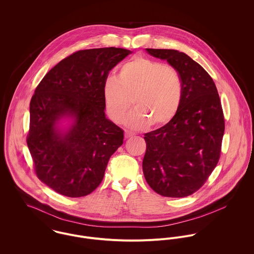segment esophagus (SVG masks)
I'll return each mask as SVG.
<instances>
[{
    "label": "esophagus",
    "mask_w": 254,
    "mask_h": 254,
    "mask_svg": "<svg viewBox=\"0 0 254 254\" xmlns=\"http://www.w3.org/2000/svg\"><path fill=\"white\" fill-rule=\"evenodd\" d=\"M132 136H134V134L132 132H129V131H125V138L128 139V138H131Z\"/></svg>",
    "instance_id": "1"
}]
</instances>
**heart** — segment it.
<instances>
[{"label": "heart", "instance_id": "obj_1", "mask_svg": "<svg viewBox=\"0 0 254 254\" xmlns=\"http://www.w3.org/2000/svg\"><path fill=\"white\" fill-rule=\"evenodd\" d=\"M110 118L120 122L131 105L135 109L125 119L128 127L141 129L151 123L161 126L171 121L181 106L183 83L178 71L144 57H136L109 77L103 88Z\"/></svg>", "mask_w": 254, "mask_h": 254}]
</instances>
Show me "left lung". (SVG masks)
<instances>
[{
    "mask_svg": "<svg viewBox=\"0 0 254 254\" xmlns=\"http://www.w3.org/2000/svg\"><path fill=\"white\" fill-rule=\"evenodd\" d=\"M180 74L181 106L163 127L145 134L143 171L149 187L168 197L196 191L217 165L225 122L217 88L204 68L176 50L145 49Z\"/></svg>",
    "mask_w": 254,
    "mask_h": 254,
    "instance_id": "obj_1",
    "label": "left lung"
}]
</instances>
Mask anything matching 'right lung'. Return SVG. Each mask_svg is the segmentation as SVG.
<instances>
[{"label":"right lung","instance_id":"1","mask_svg":"<svg viewBox=\"0 0 254 254\" xmlns=\"http://www.w3.org/2000/svg\"><path fill=\"white\" fill-rule=\"evenodd\" d=\"M131 53L114 47L78 51L37 86L27 145L37 177L55 191L85 196L103 181L124 138V131L106 116L103 88L109 71ZM64 121L69 123L63 127Z\"/></svg>","mask_w":254,"mask_h":254}]
</instances>
